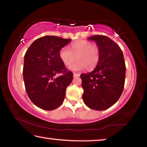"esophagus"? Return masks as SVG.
Wrapping results in <instances>:
<instances>
[{
    "label": "esophagus",
    "instance_id": "1",
    "mask_svg": "<svg viewBox=\"0 0 147 147\" xmlns=\"http://www.w3.org/2000/svg\"><path fill=\"white\" fill-rule=\"evenodd\" d=\"M73 76H74V77H78V76H80V74L74 73V74H73Z\"/></svg>",
    "mask_w": 147,
    "mask_h": 147
}]
</instances>
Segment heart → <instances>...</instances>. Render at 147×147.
Returning a JSON list of instances; mask_svg holds the SVG:
<instances>
[{"mask_svg":"<svg viewBox=\"0 0 147 147\" xmlns=\"http://www.w3.org/2000/svg\"><path fill=\"white\" fill-rule=\"evenodd\" d=\"M59 58L66 66L70 65L76 60V63L70 67L73 71H79L88 68L93 69L100 60V51L97 46L92 45L90 41L78 40L71 45V49L67 47L61 49L59 53Z\"/></svg>","mask_w":147,"mask_h":147,"instance_id":"heart-1","label":"heart"}]
</instances>
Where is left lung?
<instances>
[{
	"mask_svg": "<svg viewBox=\"0 0 147 147\" xmlns=\"http://www.w3.org/2000/svg\"><path fill=\"white\" fill-rule=\"evenodd\" d=\"M100 51V60L95 69L81 74L84 102L94 110H105L120 98L125 82L126 65L119 46L105 36H93Z\"/></svg>",
	"mask_w": 147,
	"mask_h": 147,
	"instance_id": "obj_1",
	"label": "left lung"
}]
</instances>
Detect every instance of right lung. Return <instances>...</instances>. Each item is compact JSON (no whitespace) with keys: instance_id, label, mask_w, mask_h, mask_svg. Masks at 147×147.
Instances as JSON below:
<instances>
[{"instance_id":"1","label":"right lung","mask_w":147,"mask_h":147,"mask_svg":"<svg viewBox=\"0 0 147 147\" xmlns=\"http://www.w3.org/2000/svg\"><path fill=\"white\" fill-rule=\"evenodd\" d=\"M71 41L58 36H43L34 41L26 52L24 86L30 99L39 108L53 110L63 103L73 73L65 67L59 53ZM58 74L61 75L56 77Z\"/></svg>"}]
</instances>
